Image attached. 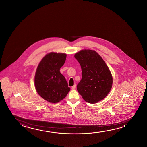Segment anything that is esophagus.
<instances>
[{"instance_id":"obj_1","label":"esophagus","mask_w":147,"mask_h":147,"mask_svg":"<svg viewBox=\"0 0 147 147\" xmlns=\"http://www.w3.org/2000/svg\"><path fill=\"white\" fill-rule=\"evenodd\" d=\"M75 88H76V85L75 84V85H74L73 86H72V88H71V89H72V90H75Z\"/></svg>"}]
</instances>
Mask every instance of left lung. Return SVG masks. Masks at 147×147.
I'll return each instance as SVG.
<instances>
[{"mask_svg":"<svg viewBox=\"0 0 147 147\" xmlns=\"http://www.w3.org/2000/svg\"><path fill=\"white\" fill-rule=\"evenodd\" d=\"M82 68V80L77 89L84 100L95 104L111 90L113 79L108 66L96 51H80L74 56Z\"/></svg>","mask_w":147,"mask_h":147,"instance_id":"obj_1","label":"left lung"}]
</instances>
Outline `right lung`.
I'll return each instance as SVG.
<instances>
[{
	"label": "right lung",
	"mask_w": 147,
	"mask_h": 147,
	"mask_svg": "<svg viewBox=\"0 0 147 147\" xmlns=\"http://www.w3.org/2000/svg\"><path fill=\"white\" fill-rule=\"evenodd\" d=\"M67 55L63 53L47 54L39 63L35 76L36 91L47 101L56 103L65 98L70 88L60 67L65 63Z\"/></svg>",
	"instance_id": "obj_1"
}]
</instances>
